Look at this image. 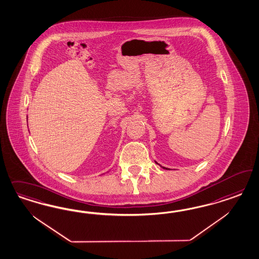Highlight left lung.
I'll return each instance as SVG.
<instances>
[{
	"mask_svg": "<svg viewBox=\"0 0 259 259\" xmlns=\"http://www.w3.org/2000/svg\"><path fill=\"white\" fill-rule=\"evenodd\" d=\"M156 163H157V164H158V163H157V161H156ZM159 165V164H158ZM159 166H160V167H161V168H163V169H166V170H167V169H168V168H166V167H162V166H161V165H159Z\"/></svg>",
	"mask_w": 259,
	"mask_h": 259,
	"instance_id": "1",
	"label": "left lung"
}]
</instances>
